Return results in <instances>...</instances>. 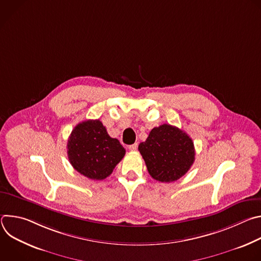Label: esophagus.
Returning <instances> with one entry per match:
<instances>
[{
  "label": "esophagus",
  "mask_w": 261,
  "mask_h": 261,
  "mask_svg": "<svg viewBox=\"0 0 261 261\" xmlns=\"http://www.w3.org/2000/svg\"><path fill=\"white\" fill-rule=\"evenodd\" d=\"M129 150L130 151H136L137 150V143H133V144L129 145Z\"/></svg>",
  "instance_id": "esophagus-1"
}]
</instances>
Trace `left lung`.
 Wrapping results in <instances>:
<instances>
[{
	"mask_svg": "<svg viewBox=\"0 0 261 261\" xmlns=\"http://www.w3.org/2000/svg\"><path fill=\"white\" fill-rule=\"evenodd\" d=\"M138 150L150 175L162 182L181 177L195 159L194 143L190 136L177 127L163 124L151 130Z\"/></svg>",
	"mask_w": 261,
	"mask_h": 261,
	"instance_id": "left-lung-1",
	"label": "left lung"
}]
</instances>
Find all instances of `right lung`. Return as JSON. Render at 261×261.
I'll list each match as a JSON object with an SVG mask.
<instances>
[{"label": "right lung", "mask_w": 261, "mask_h": 261, "mask_svg": "<svg viewBox=\"0 0 261 261\" xmlns=\"http://www.w3.org/2000/svg\"><path fill=\"white\" fill-rule=\"evenodd\" d=\"M67 153L74 169L91 179L101 180L114 171L126 150L117 138L108 135L99 120H88L72 130Z\"/></svg>", "instance_id": "1"}]
</instances>
